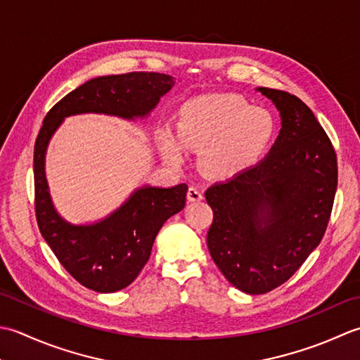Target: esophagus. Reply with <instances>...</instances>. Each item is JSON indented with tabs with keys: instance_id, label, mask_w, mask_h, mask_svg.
I'll use <instances>...</instances> for the list:
<instances>
[{
	"instance_id": "obj_1",
	"label": "esophagus",
	"mask_w": 360,
	"mask_h": 360,
	"mask_svg": "<svg viewBox=\"0 0 360 360\" xmlns=\"http://www.w3.org/2000/svg\"><path fill=\"white\" fill-rule=\"evenodd\" d=\"M203 199V193L195 186H189L188 189V200L189 202H199Z\"/></svg>"
}]
</instances>
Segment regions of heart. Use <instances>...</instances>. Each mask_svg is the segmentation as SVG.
Returning <instances> with one entry per match:
<instances>
[{"instance_id":"obj_1","label":"heart","mask_w":360,"mask_h":360,"mask_svg":"<svg viewBox=\"0 0 360 360\" xmlns=\"http://www.w3.org/2000/svg\"><path fill=\"white\" fill-rule=\"evenodd\" d=\"M179 136L188 148L203 149L202 165L217 177H231L258 163L272 144L276 122L266 108L239 94H210L180 110ZM165 144L180 155V144L166 134Z\"/></svg>"}]
</instances>
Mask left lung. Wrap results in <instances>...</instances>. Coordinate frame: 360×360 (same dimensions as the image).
<instances>
[{
  "instance_id": "1",
  "label": "left lung",
  "mask_w": 360,
  "mask_h": 360,
  "mask_svg": "<svg viewBox=\"0 0 360 360\" xmlns=\"http://www.w3.org/2000/svg\"><path fill=\"white\" fill-rule=\"evenodd\" d=\"M281 113L269 155L207 189L212 261L234 288L259 295L303 266L323 239L337 191V155L312 110L293 94L259 86Z\"/></svg>"
}]
</instances>
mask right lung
<instances>
[{
  "label": "right lung",
  "instance_id": "add662e5",
  "mask_svg": "<svg viewBox=\"0 0 360 360\" xmlns=\"http://www.w3.org/2000/svg\"><path fill=\"white\" fill-rule=\"evenodd\" d=\"M174 85L161 72L134 71L91 79L68 93L46 113L34 148L35 217L41 236L65 270L85 288L110 293L135 280L149 261L163 224L185 208V183L174 188L138 189L122 207L99 224L70 225L49 199L45 153L63 118L77 113H107L134 120L148 115Z\"/></svg>",
  "mask_w": 360,
  "mask_h": 360
}]
</instances>
